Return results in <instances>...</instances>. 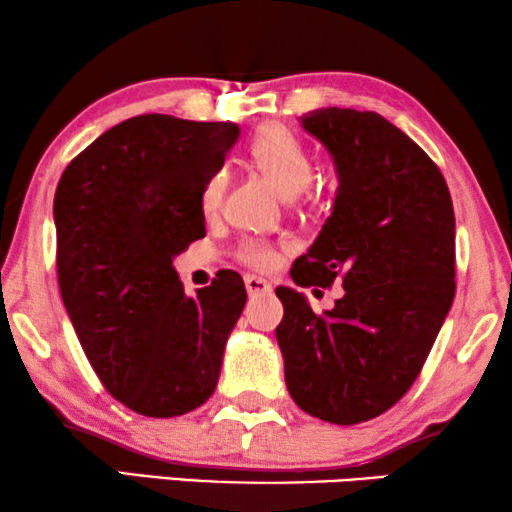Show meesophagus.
I'll return each mask as SVG.
<instances>
[{"label":"esophagus","mask_w":512,"mask_h":512,"mask_svg":"<svg viewBox=\"0 0 512 512\" xmlns=\"http://www.w3.org/2000/svg\"><path fill=\"white\" fill-rule=\"evenodd\" d=\"M244 286H247L249 296H263V293H270L272 291V286L265 282V279L254 277V275L244 277Z\"/></svg>","instance_id":"1"}]
</instances>
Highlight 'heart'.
<instances>
[{"instance_id": "b5f03b06", "label": "heart", "mask_w": 512, "mask_h": 512, "mask_svg": "<svg viewBox=\"0 0 512 512\" xmlns=\"http://www.w3.org/2000/svg\"><path fill=\"white\" fill-rule=\"evenodd\" d=\"M247 153L258 170L268 177L275 188L286 198L291 195H307L310 193V179H312V163L307 156V149L303 142L293 135L291 130L282 128V125H263L261 130L251 137L247 146ZM226 172L214 170L207 174V179L200 186V209L202 214L219 212L223 202V191H226ZM237 261L256 270H268L277 261L275 244L265 240H242L235 249Z\"/></svg>"}]
</instances>
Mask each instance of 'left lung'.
Returning a JSON list of instances; mask_svg holds the SVG:
<instances>
[{
    "label": "left lung",
    "instance_id": "1",
    "mask_svg": "<svg viewBox=\"0 0 512 512\" xmlns=\"http://www.w3.org/2000/svg\"><path fill=\"white\" fill-rule=\"evenodd\" d=\"M303 128L340 174L333 214L291 268L298 286L345 296L317 314L279 286L277 342L289 394L331 424L368 422L412 387L454 300V209L438 165L375 111L317 109Z\"/></svg>",
    "mask_w": 512,
    "mask_h": 512
}]
</instances>
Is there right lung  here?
<instances>
[{"label":"right lung","instance_id":"obj_1","mask_svg":"<svg viewBox=\"0 0 512 512\" xmlns=\"http://www.w3.org/2000/svg\"><path fill=\"white\" fill-rule=\"evenodd\" d=\"M235 137V123L142 114L86 146L55 188L62 303L104 389L144 417L186 415L214 394L247 303L233 270L188 298L172 268L205 237L200 186Z\"/></svg>","mask_w":512,"mask_h":512}]
</instances>
